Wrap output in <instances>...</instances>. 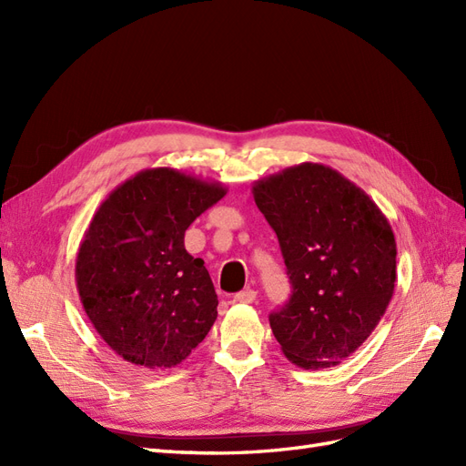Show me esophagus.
I'll return each instance as SVG.
<instances>
[{
	"mask_svg": "<svg viewBox=\"0 0 466 466\" xmlns=\"http://www.w3.org/2000/svg\"><path fill=\"white\" fill-rule=\"evenodd\" d=\"M255 299H257V291L250 289V288L235 293V301L237 303H255Z\"/></svg>",
	"mask_w": 466,
	"mask_h": 466,
	"instance_id": "esophagus-1",
	"label": "esophagus"
}]
</instances>
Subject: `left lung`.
Returning <instances> with one entry per match:
<instances>
[{"label":"left lung","instance_id":"1","mask_svg":"<svg viewBox=\"0 0 466 466\" xmlns=\"http://www.w3.org/2000/svg\"><path fill=\"white\" fill-rule=\"evenodd\" d=\"M252 196L276 231L291 295L270 327L303 370L332 368L368 340L397 281L385 214L354 182L320 163L257 180Z\"/></svg>","mask_w":466,"mask_h":466}]
</instances>
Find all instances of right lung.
<instances>
[{
	"mask_svg": "<svg viewBox=\"0 0 466 466\" xmlns=\"http://www.w3.org/2000/svg\"><path fill=\"white\" fill-rule=\"evenodd\" d=\"M228 188L177 168L139 171L98 206L79 245L76 281L95 330L149 370L175 368L218 319V295L185 231Z\"/></svg>",
	"mask_w": 466,
	"mask_h": 466,
	"instance_id": "add662e5",
	"label": "right lung"
}]
</instances>
